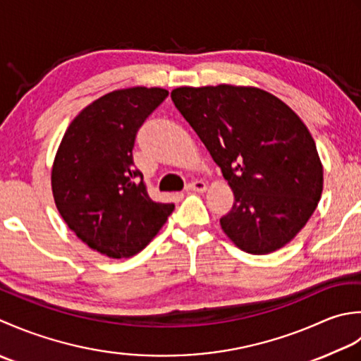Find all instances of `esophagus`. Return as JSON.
<instances>
[{"label": "esophagus", "mask_w": 361, "mask_h": 361, "mask_svg": "<svg viewBox=\"0 0 361 361\" xmlns=\"http://www.w3.org/2000/svg\"><path fill=\"white\" fill-rule=\"evenodd\" d=\"M185 190L187 191H196V193H204V191L207 190V183L202 182V180H195V182L188 183Z\"/></svg>", "instance_id": "34e87169"}]
</instances>
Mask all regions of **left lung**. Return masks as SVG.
Listing matches in <instances>:
<instances>
[{
  "label": "left lung",
  "instance_id": "obj_1",
  "mask_svg": "<svg viewBox=\"0 0 361 361\" xmlns=\"http://www.w3.org/2000/svg\"><path fill=\"white\" fill-rule=\"evenodd\" d=\"M171 99L233 191L219 219L233 245L269 254L296 237L318 207L322 164L302 120L257 87H179Z\"/></svg>",
  "mask_w": 361,
  "mask_h": 361
}]
</instances>
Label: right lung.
Instances as JSON below:
<instances>
[{
	"label": "right lung",
	"instance_id": "1",
	"mask_svg": "<svg viewBox=\"0 0 361 361\" xmlns=\"http://www.w3.org/2000/svg\"><path fill=\"white\" fill-rule=\"evenodd\" d=\"M166 97L160 87L104 94L80 110L56 152L51 187L59 213L79 240L110 259L138 254L174 210L151 200L132 157L138 128Z\"/></svg>",
	"mask_w": 361,
	"mask_h": 361
}]
</instances>
